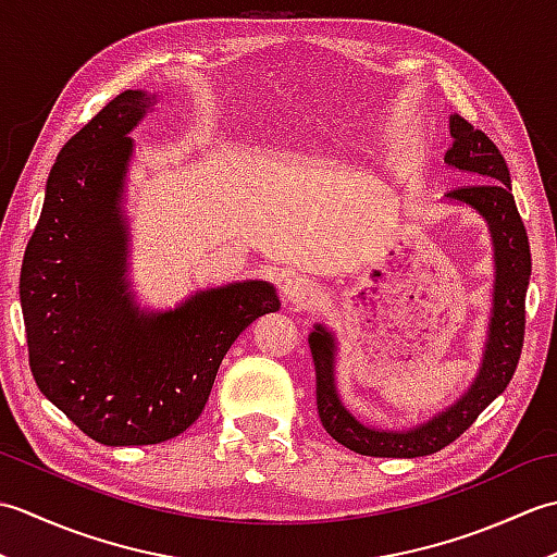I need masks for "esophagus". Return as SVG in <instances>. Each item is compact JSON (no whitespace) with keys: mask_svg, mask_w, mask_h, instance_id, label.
Wrapping results in <instances>:
<instances>
[{"mask_svg":"<svg viewBox=\"0 0 557 557\" xmlns=\"http://www.w3.org/2000/svg\"><path fill=\"white\" fill-rule=\"evenodd\" d=\"M282 294H285V299H287L289 304L304 306V304H309V301L315 299L318 285H315L313 280H309V277L294 275V277H289V280L285 282V285H282Z\"/></svg>","mask_w":557,"mask_h":557,"instance_id":"obj_1","label":"esophagus"}]
</instances>
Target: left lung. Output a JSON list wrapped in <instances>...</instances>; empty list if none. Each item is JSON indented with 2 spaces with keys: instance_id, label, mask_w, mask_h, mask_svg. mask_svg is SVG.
Returning a JSON list of instances; mask_svg holds the SVG:
<instances>
[{
  "instance_id": "obj_1",
  "label": "left lung",
  "mask_w": 557,
  "mask_h": 557,
  "mask_svg": "<svg viewBox=\"0 0 557 557\" xmlns=\"http://www.w3.org/2000/svg\"><path fill=\"white\" fill-rule=\"evenodd\" d=\"M453 132V148L445 152V162L457 170L479 174L476 184L457 186L447 196L476 208L488 220L495 246V299L491 335L486 347V359L479 377L469 393L461 397L455 407H449L441 417H435L425 425L405 433H387L366 429L351 413L342 407L333 377L335 345L330 333L318 325L311 333L309 345L315 363V405L325 431L337 443L369 457H423L455 443L479 413L498 397L507 383L512 381L519 363V354L524 347V325H527V287L531 275V253L529 236L519 210L515 206L510 170L505 158L493 140L471 126L465 116L453 114L449 120Z\"/></svg>"
}]
</instances>
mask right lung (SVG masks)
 I'll return each instance as SVG.
<instances>
[{"instance_id":"add662e5","label":"right lung","mask_w":557,"mask_h":557,"mask_svg":"<svg viewBox=\"0 0 557 557\" xmlns=\"http://www.w3.org/2000/svg\"><path fill=\"white\" fill-rule=\"evenodd\" d=\"M150 98L124 90L66 140L21 265L28 363L40 393L102 445H156L200 411L232 342L280 311L268 282L210 289L138 315L124 294L120 218L132 138Z\"/></svg>"}]
</instances>
